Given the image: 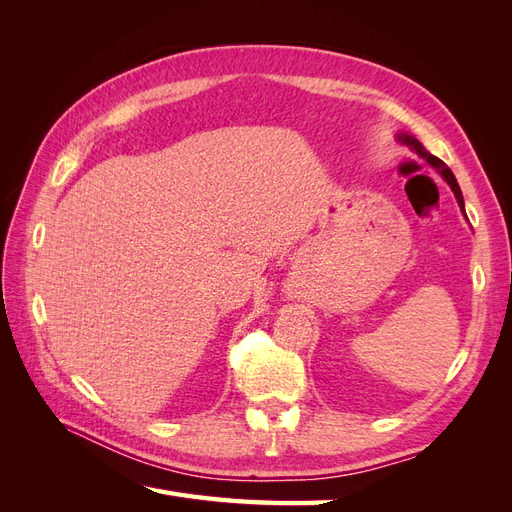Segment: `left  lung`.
Segmentation results:
<instances>
[{
	"mask_svg": "<svg viewBox=\"0 0 512 512\" xmlns=\"http://www.w3.org/2000/svg\"><path fill=\"white\" fill-rule=\"evenodd\" d=\"M399 141L404 143V145H408L412 151H416L418 156H421L429 166H433L438 170V173L444 177V181L451 185V190L455 192V198H457V203H459V207H461V211L466 213V209H463V196H461V190H459V183H457V179H455V175H453V170L448 168L440 158H436V156H431V153L416 141L414 136H410V134H399Z\"/></svg>",
	"mask_w": 512,
	"mask_h": 512,
	"instance_id": "1",
	"label": "left lung"
}]
</instances>
